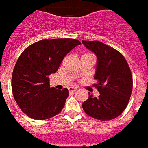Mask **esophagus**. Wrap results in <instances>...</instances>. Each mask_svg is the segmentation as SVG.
<instances>
[{
	"mask_svg": "<svg viewBox=\"0 0 148 148\" xmlns=\"http://www.w3.org/2000/svg\"><path fill=\"white\" fill-rule=\"evenodd\" d=\"M77 87H74V86H69L68 87V90H69V92H74L76 91L77 90Z\"/></svg>",
	"mask_w": 148,
	"mask_h": 148,
	"instance_id": "1",
	"label": "esophagus"
}]
</instances>
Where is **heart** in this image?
<instances>
[{"label": "heart", "mask_w": 148, "mask_h": 148, "mask_svg": "<svg viewBox=\"0 0 148 148\" xmlns=\"http://www.w3.org/2000/svg\"><path fill=\"white\" fill-rule=\"evenodd\" d=\"M84 55H92V54H90V53H85Z\"/></svg>", "instance_id": "obj_1"}]
</instances>
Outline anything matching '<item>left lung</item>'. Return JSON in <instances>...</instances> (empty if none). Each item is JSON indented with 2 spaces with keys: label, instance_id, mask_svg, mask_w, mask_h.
<instances>
[{
  "label": "left lung",
  "instance_id": "1",
  "mask_svg": "<svg viewBox=\"0 0 148 148\" xmlns=\"http://www.w3.org/2000/svg\"><path fill=\"white\" fill-rule=\"evenodd\" d=\"M86 49L95 53L97 63L94 79L100 93L89 98L82 107L86 114L99 120L116 118L126 109L132 90V77L123 56L112 47L99 41L82 40Z\"/></svg>",
  "mask_w": 148,
  "mask_h": 148
}]
</instances>
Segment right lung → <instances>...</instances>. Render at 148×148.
Returning <instances> with one entry per match:
<instances>
[{"instance_id":"add662e5","label":"right lung","mask_w":148,"mask_h":148,"mask_svg":"<svg viewBox=\"0 0 148 148\" xmlns=\"http://www.w3.org/2000/svg\"><path fill=\"white\" fill-rule=\"evenodd\" d=\"M75 39L42 40L27 47L17 60L12 76L13 97L22 112L34 120H47L64 108L67 88L49 86V76L59 69L64 57L80 45Z\"/></svg>"}]
</instances>
